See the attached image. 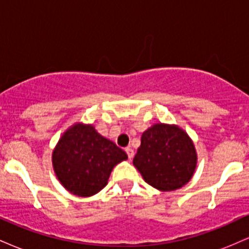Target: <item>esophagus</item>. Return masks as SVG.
Returning <instances> with one entry per match:
<instances>
[{
	"instance_id": "esophagus-1",
	"label": "esophagus",
	"mask_w": 249,
	"mask_h": 249,
	"mask_svg": "<svg viewBox=\"0 0 249 249\" xmlns=\"http://www.w3.org/2000/svg\"><path fill=\"white\" fill-rule=\"evenodd\" d=\"M125 152H126L128 159H132V158H133L134 151L132 150V148H131V147H126V148H125Z\"/></svg>"
}]
</instances>
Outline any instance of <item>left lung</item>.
<instances>
[{
	"instance_id": "left-lung-1",
	"label": "left lung",
	"mask_w": 249,
	"mask_h": 249,
	"mask_svg": "<svg viewBox=\"0 0 249 249\" xmlns=\"http://www.w3.org/2000/svg\"><path fill=\"white\" fill-rule=\"evenodd\" d=\"M133 165L157 190H178L190 181L196 171V147L182 128L159 123L142 134Z\"/></svg>"
}]
</instances>
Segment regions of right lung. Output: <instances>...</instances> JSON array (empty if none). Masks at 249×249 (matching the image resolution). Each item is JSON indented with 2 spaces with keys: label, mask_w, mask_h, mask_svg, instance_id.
<instances>
[{
  "label": "right lung",
  "mask_w": 249,
  "mask_h": 249,
  "mask_svg": "<svg viewBox=\"0 0 249 249\" xmlns=\"http://www.w3.org/2000/svg\"><path fill=\"white\" fill-rule=\"evenodd\" d=\"M127 154L99 134L92 125L77 123L68 128L53 152L57 178L70 193L91 196L107 184L113 167Z\"/></svg>",
  "instance_id": "add662e5"
}]
</instances>
